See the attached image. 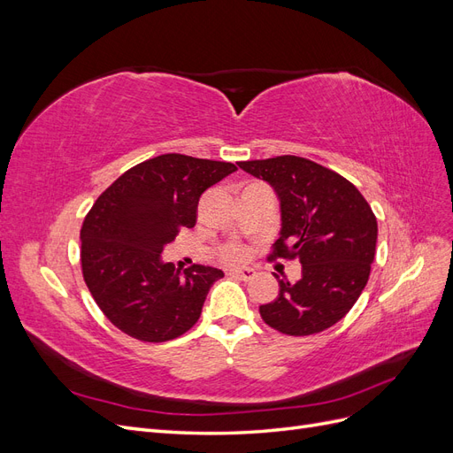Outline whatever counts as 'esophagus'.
<instances>
[{
    "label": "esophagus",
    "mask_w": 453,
    "mask_h": 453,
    "mask_svg": "<svg viewBox=\"0 0 453 453\" xmlns=\"http://www.w3.org/2000/svg\"><path fill=\"white\" fill-rule=\"evenodd\" d=\"M230 273H232V276H236V278H242L243 281H250V280H255V278H257L255 268H250V266H245V268H232Z\"/></svg>",
    "instance_id": "1"
}]
</instances>
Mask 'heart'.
I'll list each match as a JSON object with an SVG mask.
<instances>
[{"label": "heart", "instance_id": "b5f03b06", "mask_svg": "<svg viewBox=\"0 0 453 453\" xmlns=\"http://www.w3.org/2000/svg\"><path fill=\"white\" fill-rule=\"evenodd\" d=\"M245 255V250L242 248V245H236V243H230L226 245V248H223V257L226 260H238Z\"/></svg>", "mask_w": 453, "mask_h": 453}]
</instances>
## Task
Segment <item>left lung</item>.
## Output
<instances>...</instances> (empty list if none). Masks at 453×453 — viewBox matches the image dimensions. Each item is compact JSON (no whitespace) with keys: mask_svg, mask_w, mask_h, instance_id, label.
Masks as SVG:
<instances>
[{"mask_svg":"<svg viewBox=\"0 0 453 453\" xmlns=\"http://www.w3.org/2000/svg\"><path fill=\"white\" fill-rule=\"evenodd\" d=\"M238 166L266 181L280 200L281 228L272 257L303 265L296 283L278 280V298L258 308L260 318L289 336L333 326L357 303L376 255L378 223L368 202L346 177L303 157Z\"/></svg>","mask_w":453,"mask_h":453,"instance_id":"8db88e82","label":"left lung"}]
</instances>
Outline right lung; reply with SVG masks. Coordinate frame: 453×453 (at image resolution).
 <instances>
[{
  "mask_svg": "<svg viewBox=\"0 0 453 453\" xmlns=\"http://www.w3.org/2000/svg\"><path fill=\"white\" fill-rule=\"evenodd\" d=\"M238 168L180 153L145 160L94 202L81 228V265L96 304L122 333L142 342L185 334L210 287L225 273L162 258L181 228H193L203 190Z\"/></svg>",
  "mask_w": 453,
  "mask_h": 453,
  "instance_id": "1",
  "label": "right lung"
}]
</instances>
